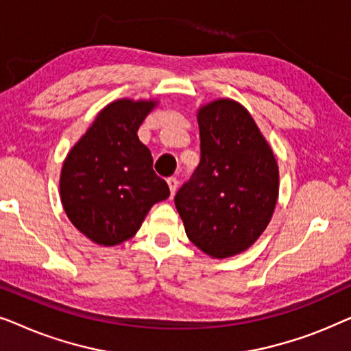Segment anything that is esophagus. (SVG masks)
<instances>
[{
    "label": "esophagus",
    "mask_w": 351,
    "mask_h": 351,
    "mask_svg": "<svg viewBox=\"0 0 351 351\" xmlns=\"http://www.w3.org/2000/svg\"><path fill=\"white\" fill-rule=\"evenodd\" d=\"M167 185H169V190H171V196H174L177 186H179V180L176 179V177H169L167 179Z\"/></svg>",
    "instance_id": "esophagus-1"
}]
</instances>
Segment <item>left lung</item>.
<instances>
[{"mask_svg":"<svg viewBox=\"0 0 351 351\" xmlns=\"http://www.w3.org/2000/svg\"><path fill=\"white\" fill-rule=\"evenodd\" d=\"M201 161L176 195L185 233L214 258L241 254L270 223L280 171L251 113L232 99L198 108Z\"/></svg>","mask_w":351,"mask_h":351,"instance_id":"obj_1","label":"left lung"}]
</instances>
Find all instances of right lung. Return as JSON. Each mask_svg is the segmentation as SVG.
Instances as JSON below:
<instances>
[{
  "instance_id": "right-lung-1",
  "label": "right lung",
  "mask_w": 351,
  "mask_h": 351,
  "mask_svg": "<svg viewBox=\"0 0 351 351\" xmlns=\"http://www.w3.org/2000/svg\"><path fill=\"white\" fill-rule=\"evenodd\" d=\"M156 100L118 99L100 110L66 155L60 199L70 222L100 246H117L137 233L169 186L153 171L137 131Z\"/></svg>"
}]
</instances>
